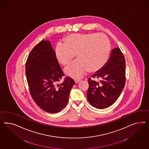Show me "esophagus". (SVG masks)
I'll return each instance as SVG.
<instances>
[{"label": "esophagus", "mask_w": 149, "mask_h": 149, "mask_svg": "<svg viewBox=\"0 0 149 149\" xmlns=\"http://www.w3.org/2000/svg\"><path fill=\"white\" fill-rule=\"evenodd\" d=\"M80 81V80H75V84H77V83H79V82Z\"/></svg>", "instance_id": "esophagus-1"}]
</instances>
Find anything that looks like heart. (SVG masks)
Returning <instances> with one entry per match:
<instances>
[{
    "mask_svg": "<svg viewBox=\"0 0 149 149\" xmlns=\"http://www.w3.org/2000/svg\"><path fill=\"white\" fill-rule=\"evenodd\" d=\"M111 46L108 38L103 34H72L64 39V44H58L55 56L59 63L68 64L77 54V60L64 69L65 74L79 79L89 70L96 72L108 60Z\"/></svg>",
    "mask_w": 149,
    "mask_h": 149,
    "instance_id": "obj_1",
    "label": "heart"
}]
</instances>
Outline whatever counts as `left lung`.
<instances>
[{"label":"left lung","mask_w":149,"mask_h":149,"mask_svg":"<svg viewBox=\"0 0 149 149\" xmlns=\"http://www.w3.org/2000/svg\"><path fill=\"white\" fill-rule=\"evenodd\" d=\"M126 62L119 47L111 51L105 65L92 75L100 79V82L88 79L89 87L87 98L90 104L97 109H105L113 104L119 97L126 82Z\"/></svg>","instance_id":"obj_1"}]
</instances>
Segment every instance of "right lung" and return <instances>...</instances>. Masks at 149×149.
Wrapping results in <instances>:
<instances>
[{"label":"right lung","mask_w":149,"mask_h":149,"mask_svg":"<svg viewBox=\"0 0 149 149\" xmlns=\"http://www.w3.org/2000/svg\"><path fill=\"white\" fill-rule=\"evenodd\" d=\"M26 75L32 98L46 112L57 113L65 107L75 81L64 73L50 41L44 39L32 49L26 63Z\"/></svg>","instance_id":"obj_1"}]
</instances>
